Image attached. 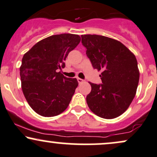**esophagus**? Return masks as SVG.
<instances>
[{
	"label": "esophagus",
	"mask_w": 157,
	"mask_h": 157,
	"mask_svg": "<svg viewBox=\"0 0 157 157\" xmlns=\"http://www.w3.org/2000/svg\"><path fill=\"white\" fill-rule=\"evenodd\" d=\"M77 81H78V82H79V83H80V84L84 82V80H82V79H81V78H77Z\"/></svg>",
	"instance_id": "esophagus-1"
}]
</instances>
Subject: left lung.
Wrapping results in <instances>:
<instances>
[{"label": "left lung", "instance_id": "1", "mask_svg": "<svg viewBox=\"0 0 157 157\" xmlns=\"http://www.w3.org/2000/svg\"><path fill=\"white\" fill-rule=\"evenodd\" d=\"M81 37L93 68L102 71V84L89 82L88 106L100 117H117L128 109L136 94L140 79L136 57L117 40L97 35Z\"/></svg>", "mask_w": 157, "mask_h": 157}]
</instances>
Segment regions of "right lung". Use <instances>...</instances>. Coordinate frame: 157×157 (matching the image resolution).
I'll use <instances>...</instances> for the list:
<instances>
[{
	"label": "right lung",
	"instance_id": "1",
	"mask_svg": "<svg viewBox=\"0 0 157 157\" xmlns=\"http://www.w3.org/2000/svg\"><path fill=\"white\" fill-rule=\"evenodd\" d=\"M80 42L78 35H52L23 55L20 67L21 88L29 105L41 116H57L69 105L78 82L60 71L68 53Z\"/></svg>",
	"mask_w": 157,
	"mask_h": 157
}]
</instances>
